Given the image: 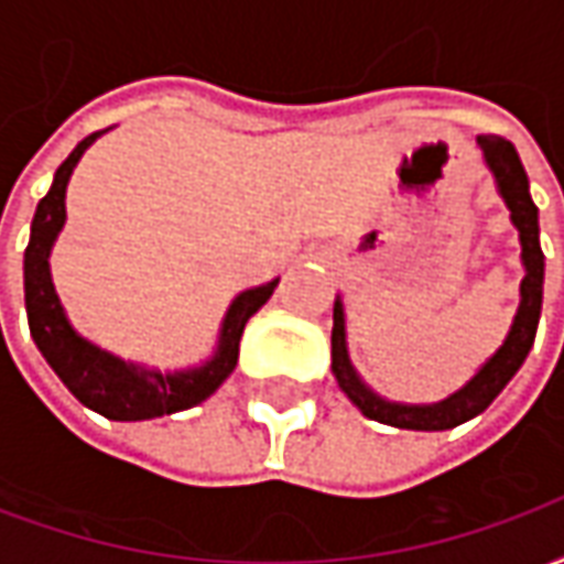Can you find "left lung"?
<instances>
[{"label":"left lung","mask_w":564,"mask_h":564,"mask_svg":"<svg viewBox=\"0 0 564 564\" xmlns=\"http://www.w3.org/2000/svg\"><path fill=\"white\" fill-rule=\"evenodd\" d=\"M477 148L484 153L486 169L492 172L498 186V196L505 198L510 210V223L520 232L522 269L525 278L520 283V307L513 314L508 338L501 341L496 354L477 368L465 387L432 404H404L390 402L368 387L359 378V371L347 354V323H344L341 295L335 299L332 311V375L338 380L341 392L362 411L368 420H378L395 429H416V432H444L453 425L468 423L471 416L484 414L498 392L505 390L510 378L520 371L525 356L532 350L538 319H541V302H544V250H541V229H538V208L529 193V177L522 169L520 153L501 135H477Z\"/></svg>","instance_id":"8db88e82"}]
</instances>
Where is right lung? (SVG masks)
<instances>
[{
  "label": "right lung",
  "instance_id": "right-lung-1",
  "mask_svg": "<svg viewBox=\"0 0 564 564\" xmlns=\"http://www.w3.org/2000/svg\"><path fill=\"white\" fill-rule=\"evenodd\" d=\"M108 129L87 135L68 153V160L56 169L47 196L39 202L35 217H32L30 245L23 253V293H26L32 341L42 350L47 366L54 368L56 378L66 383V390L96 414L117 420V423H139V420H153V416L196 408L217 392V387L238 366V344L245 335L247 319L269 302L281 278L235 295L220 323L217 347L202 366L162 371V368L120 359V356L102 350L99 344L87 341L72 326L66 307L56 295L54 278H51V250L66 226L68 177L84 156V150L96 139H102Z\"/></svg>",
  "mask_w": 564,
  "mask_h": 564
}]
</instances>
